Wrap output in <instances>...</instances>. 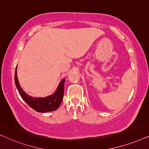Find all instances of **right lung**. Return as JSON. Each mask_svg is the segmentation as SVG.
Segmentation results:
<instances>
[{
	"mask_svg": "<svg viewBox=\"0 0 149 149\" xmlns=\"http://www.w3.org/2000/svg\"><path fill=\"white\" fill-rule=\"evenodd\" d=\"M65 79H63L59 83L58 88L53 94L44 97H34L28 95L20 86L17 75V67L15 72V83L22 99L34 111L39 113H47L56 111L62 103L64 96Z\"/></svg>",
	"mask_w": 149,
	"mask_h": 149,
	"instance_id": "right-lung-1",
	"label": "right lung"
}]
</instances>
